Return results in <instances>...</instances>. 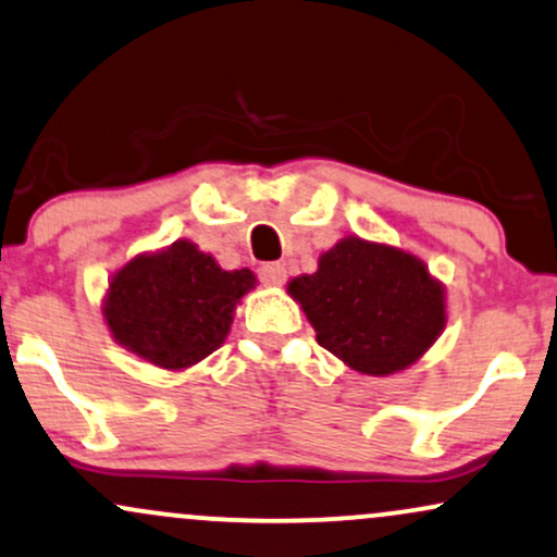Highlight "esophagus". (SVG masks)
Returning a JSON list of instances; mask_svg holds the SVG:
<instances>
[{"label":"esophagus","instance_id":"34e87169","mask_svg":"<svg viewBox=\"0 0 557 557\" xmlns=\"http://www.w3.org/2000/svg\"><path fill=\"white\" fill-rule=\"evenodd\" d=\"M258 278L263 281L265 286H281L286 281V268L281 263H265V265H260Z\"/></svg>","mask_w":557,"mask_h":557}]
</instances>
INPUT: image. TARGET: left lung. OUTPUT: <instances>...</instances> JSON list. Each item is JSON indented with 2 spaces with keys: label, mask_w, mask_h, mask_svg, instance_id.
<instances>
[{
  "label": "left lung",
  "mask_w": 557,
  "mask_h": 557,
  "mask_svg": "<svg viewBox=\"0 0 557 557\" xmlns=\"http://www.w3.org/2000/svg\"><path fill=\"white\" fill-rule=\"evenodd\" d=\"M318 344L364 375L409 368L446 325L443 286L414 255L346 237L289 284Z\"/></svg>",
  "instance_id": "left-lung-1"
}]
</instances>
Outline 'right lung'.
<instances>
[{
	"label": "right lung",
	"mask_w": 557,
	"mask_h": 557,
	"mask_svg": "<svg viewBox=\"0 0 557 557\" xmlns=\"http://www.w3.org/2000/svg\"><path fill=\"white\" fill-rule=\"evenodd\" d=\"M252 286V271H224L180 239L163 252L137 255L111 278L103 318L129 351L182 370L224 344L234 307Z\"/></svg>",
	"instance_id": "1"
}]
</instances>
